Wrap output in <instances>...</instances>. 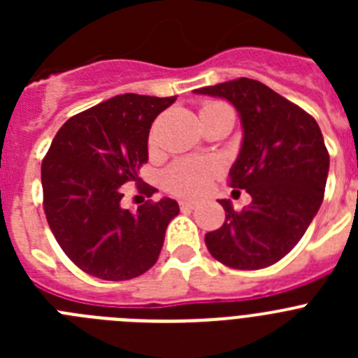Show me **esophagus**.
Masks as SVG:
<instances>
[{
    "mask_svg": "<svg viewBox=\"0 0 358 358\" xmlns=\"http://www.w3.org/2000/svg\"><path fill=\"white\" fill-rule=\"evenodd\" d=\"M194 208H197V202L181 201V210H194Z\"/></svg>",
    "mask_w": 358,
    "mask_h": 358,
    "instance_id": "obj_1",
    "label": "esophagus"
}]
</instances>
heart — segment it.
<instances>
[{"mask_svg": "<svg viewBox=\"0 0 358 358\" xmlns=\"http://www.w3.org/2000/svg\"><path fill=\"white\" fill-rule=\"evenodd\" d=\"M218 106V103H206L202 109ZM154 141V136H152ZM218 166L211 161L185 159L177 161L164 173V185L170 192L181 197H201L210 188L213 177L217 176Z\"/></svg>", "mask_w": 358, "mask_h": 358, "instance_id": "b5f03b06", "label": "heart"}]
</instances>
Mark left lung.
<instances>
[{"instance_id":"8db88e82","label":"left lung","mask_w":358,"mask_h":358,"mask_svg":"<svg viewBox=\"0 0 358 358\" xmlns=\"http://www.w3.org/2000/svg\"><path fill=\"white\" fill-rule=\"evenodd\" d=\"M224 98L242 123V145L229 170L231 188L251 204L235 211L222 199L226 222L206 233L215 260L240 271L276 264L294 249L321 208L330 156L308 113L252 78L195 90Z\"/></svg>"}]
</instances>
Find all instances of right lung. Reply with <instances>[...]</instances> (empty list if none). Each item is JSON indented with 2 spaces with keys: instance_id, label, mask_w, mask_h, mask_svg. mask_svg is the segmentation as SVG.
Masks as SVG:
<instances>
[{
  "instance_id": "obj_1",
  "label": "right lung",
  "mask_w": 358,
  "mask_h": 358,
  "mask_svg": "<svg viewBox=\"0 0 358 358\" xmlns=\"http://www.w3.org/2000/svg\"><path fill=\"white\" fill-rule=\"evenodd\" d=\"M176 98L118 94L69 118L50 145L41 166L46 220L66 256L91 276L132 280L159 258L179 204L163 197L129 211L122 186L140 181L152 122Z\"/></svg>"
}]
</instances>
